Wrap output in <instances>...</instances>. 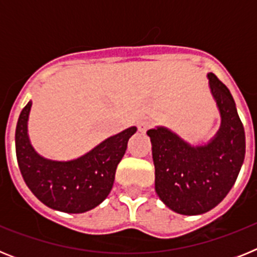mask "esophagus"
I'll use <instances>...</instances> for the list:
<instances>
[{
	"label": "esophagus",
	"mask_w": 257,
	"mask_h": 257,
	"mask_svg": "<svg viewBox=\"0 0 257 257\" xmlns=\"http://www.w3.org/2000/svg\"><path fill=\"white\" fill-rule=\"evenodd\" d=\"M152 126H153L152 121H149V119H144V121H142L139 123V131L140 133H147Z\"/></svg>",
	"instance_id": "34e87169"
}]
</instances>
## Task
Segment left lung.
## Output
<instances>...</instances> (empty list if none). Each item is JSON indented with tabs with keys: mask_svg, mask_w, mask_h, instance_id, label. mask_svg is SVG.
I'll list each match as a JSON object with an SVG mask.
<instances>
[{
	"mask_svg": "<svg viewBox=\"0 0 257 257\" xmlns=\"http://www.w3.org/2000/svg\"><path fill=\"white\" fill-rule=\"evenodd\" d=\"M208 86L221 123L206 144L192 145L165 126L147 131L152 142L156 193L170 210L202 215L216 207L234 185L243 165L246 136L234 99L213 73Z\"/></svg>",
	"mask_w": 257,
	"mask_h": 257,
	"instance_id": "left-lung-1",
	"label": "left lung"
}]
</instances>
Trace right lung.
<instances>
[{"label": "right lung", "mask_w": 257, "mask_h": 257, "mask_svg": "<svg viewBox=\"0 0 257 257\" xmlns=\"http://www.w3.org/2000/svg\"><path fill=\"white\" fill-rule=\"evenodd\" d=\"M32 101L22 110L15 131V148L22 176L31 192L44 205L67 213H82L99 206L114 183L118 163L135 126L109 136L83 156L54 161L38 154L28 135Z\"/></svg>", "instance_id": "obj_1"}]
</instances>
